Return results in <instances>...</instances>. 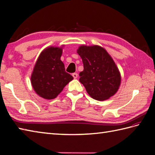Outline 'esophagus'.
Returning a JSON list of instances; mask_svg holds the SVG:
<instances>
[{
	"label": "esophagus",
	"instance_id": "obj_1",
	"mask_svg": "<svg viewBox=\"0 0 155 155\" xmlns=\"http://www.w3.org/2000/svg\"><path fill=\"white\" fill-rule=\"evenodd\" d=\"M72 77H74V78H77L78 77V74L76 73V72H74V73H72Z\"/></svg>",
	"mask_w": 155,
	"mask_h": 155
}]
</instances>
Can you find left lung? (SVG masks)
<instances>
[{"label":"left lung","instance_id":"1","mask_svg":"<svg viewBox=\"0 0 155 155\" xmlns=\"http://www.w3.org/2000/svg\"><path fill=\"white\" fill-rule=\"evenodd\" d=\"M77 53L83 62L84 70L79 73V81L90 96L104 101L117 93L121 77L113 59L103 47L98 45L79 47Z\"/></svg>","mask_w":155,"mask_h":155}]
</instances>
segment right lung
I'll list each match as a JSON object with an SVG mask.
<instances>
[{
	"label": "right lung",
	"mask_w": 155,
	"mask_h": 155,
	"mask_svg": "<svg viewBox=\"0 0 155 155\" xmlns=\"http://www.w3.org/2000/svg\"><path fill=\"white\" fill-rule=\"evenodd\" d=\"M61 47H50L41 52L37 59L31 81L32 88L38 96L51 100L57 97L64 87L73 79L65 71L61 60Z\"/></svg>",
	"instance_id": "1"
}]
</instances>
